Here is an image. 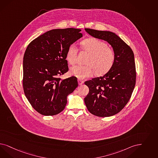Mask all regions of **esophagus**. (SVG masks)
Listing matches in <instances>:
<instances>
[{"label":"esophagus","instance_id":"esophagus-1","mask_svg":"<svg viewBox=\"0 0 158 158\" xmlns=\"http://www.w3.org/2000/svg\"><path fill=\"white\" fill-rule=\"evenodd\" d=\"M78 83L79 85H82L83 83H84V81H83L82 80H80V79H78Z\"/></svg>","mask_w":158,"mask_h":158}]
</instances>
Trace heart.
Returning <instances> with one entry per match:
<instances>
[{"mask_svg":"<svg viewBox=\"0 0 158 158\" xmlns=\"http://www.w3.org/2000/svg\"><path fill=\"white\" fill-rule=\"evenodd\" d=\"M81 47L83 51L89 53L86 61V65H75L69 70L72 76L79 79H84L92 76L94 72L98 75H103L109 72L114 65L115 60L114 51L107 46V44L98 39L89 38L81 42ZM77 49L72 44L68 48L66 60L73 65L76 62Z\"/></svg>","mask_w":158,"mask_h":158,"instance_id":"obj_1","label":"heart"}]
</instances>
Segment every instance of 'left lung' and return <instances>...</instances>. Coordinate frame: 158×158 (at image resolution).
<instances>
[{"instance_id": "8db88e82", "label": "left lung", "mask_w": 158, "mask_h": 158, "mask_svg": "<svg viewBox=\"0 0 158 158\" xmlns=\"http://www.w3.org/2000/svg\"><path fill=\"white\" fill-rule=\"evenodd\" d=\"M85 31L94 38L107 41L115 54L114 64L109 72L85 82L89 89L84 98L89 111L98 117H110L125 107L134 90L136 79L134 52L113 32L90 28Z\"/></svg>"}]
</instances>
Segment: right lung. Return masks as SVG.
I'll use <instances>...</instances> for the list:
<instances>
[{
	"mask_svg": "<svg viewBox=\"0 0 158 158\" xmlns=\"http://www.w3.org/2000/svg\"><path fill=\"white\" fill-rule=\"evenodd\" d=\"M81 30L53 29L33 40L23 57V89L34 109L44 115L62 111L68 96L78 86L75 76L62 79L68 71L66 53L69 45L81 38Z\"/></svg>",
	"mask_w": 158,
	"mask_h": 158,
	"instance_id": "obj_1",
	"label": "right lung"
}]
</instances>
